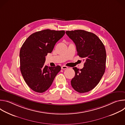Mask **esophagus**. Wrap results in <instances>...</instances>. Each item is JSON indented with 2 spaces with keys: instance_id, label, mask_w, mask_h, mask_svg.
<instances>
[{
  "instance_id": "esophagus-1",
  "label": "esophagus",
  "mask_w": 125,
  "mask_h": 125,
  "mask_svg": "<svg viewBox=\"0 0 125 125\" xmlns=\"http://www.w3.org/2000/svg\"><path fill=\"white\" fill-rule=\"evenodd\" d=\"M68 67H67V66H62V67H61V69H67Z\"/></svg>"
}]
</instances>
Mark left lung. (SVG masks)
Returning <instances> with one entry per match:
<instances>
[{
    "instance_id": "obj_1",
    "label": "left lung",
    "mask_w": 125,
    "mask_h": 125,
    "mask_svg": "<svg viewBox=\"0 0 125 125\" xmlns=\"http://www.w3.org/2000/svg\"><path fill=\"white\" fill-rule=\"evenodd\" d=\"M66 33L75 43L78 55L85 60L83 69L73 68L75 75L71 81V85L80 93L88 92L97 85L105 72L104 45L96 35L91 32L78 30L67 31Z\"/></svg>"
}]
</instances>
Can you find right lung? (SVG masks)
Wrapping results in <instances>:
<instances>
[{
    "mask_svg": "<svg viewBox=\"0 0 125 125\" xmlns=\"http://www.w3.org/2000/svg\"><path fill=\"white\" fill-rule=\"evenodd\" d=\"M64 31L49 29L35 32L27 38L20 51V70L27 85L33 91L42 93L52 84L61 67L44 65L45 56L65 34Z\"/></svg>",
    "mask_w": 125,
    "mask_h": 125,
    "instance_id": "1",
    "label": "right lung"
}]
</instances>
